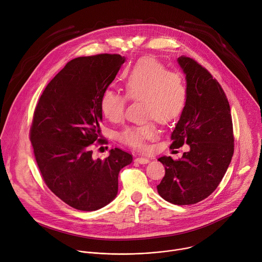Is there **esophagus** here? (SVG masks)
<instances>
[{
    "mask_svg": "<svg viewBox=\"0 0 262 262\" xmlns=\"http://www.w3.org/2000/svg\"><path fill=\"white\" fill-rule=\"evenodd\" d=\"M135 162H137V163H139V164H147V163H149V159H147V158H137L136 160H135Z\"/></svg>",
    "mask_w": 262,
    "mask_h": 262,
    "instance_id": "obj_1",
    "label": "esophagus"
}]
</instances>
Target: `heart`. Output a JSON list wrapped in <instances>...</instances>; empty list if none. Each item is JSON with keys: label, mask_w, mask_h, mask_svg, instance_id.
<instances>
[{"label": "heart", "mask_w": 262, "mask_h": 262, "mask_svg": "<svg viewBox=\"0 0 262 262\" xmlns=\"http://www.w3.org/2000/svg\"><path fill=\"white\" fill-rule=\"evenodd\" d=\"M124 90L127 98L144 100L145 115L161 122H169L178 117L185 105L188 90L179 72L167 68L152 58L139 60L124 78ZM126 106V98L113 90H106L100 100V108L105 118L119 121ZM152 123L126 127L120 134L125 144L144 149L146 141L156 137Z\"/></svg>", "instance_id": "heart-1"}]
</instances>
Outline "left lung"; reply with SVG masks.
Segmentation results:
<instances>
[{"label":"left lung","instance_id":"obj_1","mask_svg":"<svg viewBox=\"0 0 262 262\" xmlns=\"http://www.w3.org/2000/svg\"><path fill=\"white\" fill-rule=\"evenodd\" d=\"M177 62L185 74L188 96L171 135V146L179 148L186 143L190 151L177 161L159 159L165 176L157 188L166 201L190 205L217 188L231 162L234 138L230 105L219 82L192 58L181 56Z\"/></svg>","mask_w":262,"mask_h":262}]
</instances>
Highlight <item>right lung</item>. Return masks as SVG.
<instances>
[{
    "label": "right lung",
    "instance_id": "right-lung-1",
    "mask_svg": "<svg viewBox=\"0 0 262 262\" xmlns=\"http://www.w3.org/2000/svg\"><path fill=\"white\" fill-rule=\"evenodd\" d=\"M125 58L114 54L69 61L46 87L36 105L30 140L49 189L69 206L97 210L118 193V174L133 162L119 148L104 159L92 158L101 141L100 100Z\"/></svg>",
    "mask_w": 262,
    "mask_h": 262
}]
</instances>
